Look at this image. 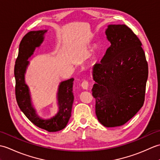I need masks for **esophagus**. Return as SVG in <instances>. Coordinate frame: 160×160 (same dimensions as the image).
<instances>
[{"label": "esophagus", "instance_id": "34e87169", "mask_svg": "<svg viewBox=\"0 0 160 160\" xmlns=\"http://www.w3.org/2000/svg\"><path fill=\"white\" fill-rule=\"evenodd\" d=\"M81 86H82V89H87L88 87H89V82L87 80H84L83 82L81 84Z\"/></svg>", "mask_w": 160, "mask_h": 160}]
</instances>
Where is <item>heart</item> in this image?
<instances>
[{"label": "heart", "mask_w": 160, "mask_h": 160, "mask_svg": "<svg viewBox=\"0 0 160 160\" xmlns=\"http://www.w3.org/2000/svg\"><path fill=\"white\" fill-rule=\"evenodd\" d=\"M96 49V47H95V48H94V49Z\"/></svg>", "instance_id": "obj_1"}]
</instances>
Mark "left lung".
<instances>
[{
	"label": "left lung",
	"instance_id": "left-lung-1",
	"mask_svg": "<svg viewBox=\"0 0 160 160\" xmlns=\"http://www.w3.org/2000/svg\"><path fill=\"white\" fill-rule=\"evenodd\" d=\"M111 42L100 63L95 64L92 95L96 114L104 127L124 124L143 106L148 68L142 42L125 25H110Z\"/></svg>",
	"mask_w": 160,
	"mask_h": 160
}]
</instances>
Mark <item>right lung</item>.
Here are the masks:
<instances>
[{
    "label": "right lung",
    "mask_w": 160,
    "mask_h": 160,
    "mask_svg": "<svg viewBox=\"0 0 160 160\" xmlns=\"http://www.w3.org/2000/svg\"><path fill=\"white\" fill-rule=\"evenodd\" d=\"M47 30L32 31L23 37L19 45L18 55L16 60L14 76L16 79L15 94L19 108L29 120L37 127L49 132H56L65 128L71 117L73 102V78L60 83L58 93L59 111L49 120H42L36 113L32 106L29 88L25 82V73L29 64L28 59L31 56L36 47L43 41Z\"/></svg>",
    "instance_id": "1"
}]
</instances>
